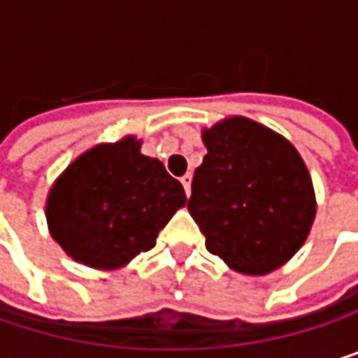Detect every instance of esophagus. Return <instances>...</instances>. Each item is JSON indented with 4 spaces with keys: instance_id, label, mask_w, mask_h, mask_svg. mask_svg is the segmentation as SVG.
<instances>
[{
    "instance_id": "1",
    "label": "esophagus",
    "mask_w": 358,
    "mask_h": 358,
    "mask_svg": "<svg viewBox=\"0 0 358 358\" xmlns=\"http://www.w3.org/2000/svg\"><path fill=\"white\" fill-rule=\"evenodd\" d=\"M190 180H192V176H190V174H184V176L180 178V182H182V186H184V192H186V194H190Z\"/></svg>"
}]
</instances>
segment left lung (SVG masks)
Masks as SVG:
<instances>
[{
  "instance_id": "8db88e82",
  "label": "left lung",
  "mask_w": 358,
  "mask_h": 358,
  "mask_svg": "<svg viewBox=\"0 0 358 358\" xmlns=\"http://www.w3.org/2000/svg\"><path fill=\"white\" fill-rule=\"evenodd\" d=\"M188 211L209 252L232 269L263 275L284 265L315 220L311 176L299 151L273 130L232 117L203 132Z\"/></svg>"
}]
</instances>
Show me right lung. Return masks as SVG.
Here are the masks:
<instances>
[{
    "instance_id": "obj_1",
    "label": "right lung",
    "mask_w": 358,
    "mask_h": 358,
    "mask_svg": "<svg viewBox=\"0 0 358 358\" xmlns=\"http://www.w3.org/2000/svg\"><path fill=\"white\" fill-rule=\"evenodd\" d=\"M132 136L80 155L47 199L51 236L72 259L115 269L153 249L186 194Z\"/></svg>"
}]
</instances>
